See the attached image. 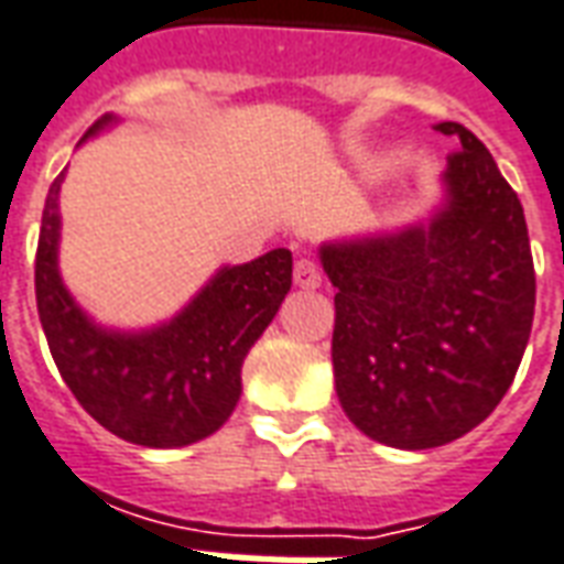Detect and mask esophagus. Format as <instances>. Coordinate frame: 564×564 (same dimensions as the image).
<instances>
[{"instance_id": "1", "label": "esophagus", "mask_w": 564, "mask_h": 564, "mask_svg": "<svg viewBox=\"0 0 564 564\" xmlns=\"http://www.w3.org/2000/svg\"><path fill=\"white\" fill-rule=\"evenodd\" d=\"M294 282L301 289H318L322 285V270L313 261H297L294 263Z\"/></svg>"}]
</instances>
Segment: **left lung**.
I'll return each mask as SVG.
<instances>
[{"instance_id": "1", "label": "left lung", "mask_w": 564, "mask_h": 564, "mask_svg": "<svg viewBox=\"0 0 564 564\" xmlns=\"http://www.w3.org/2000/svg\"><path fill=\"white\" fill-rule=\"evenodd\" d=\"M431 218L318 249L334 294V382L358 431L394 449L458 441L517 377L534 263L517 191L455 121Z\"/></svg>"}]
</instances>
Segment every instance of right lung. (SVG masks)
<instances>
[{"instance_id": "add662e5", "label": "right lung", "mask_w": 564, "mask_h": 564, "mask_svg": "<svg viewBox=\"0 0 564 564\" xmlns=\"http://www.w3.org/2000/svg\"><path fill=\"white\" fill-rule=\"evenodd\" d=\"M118 123L102 115L84 139ZM82 139V142H84ZM42 212L35 303L57 370L84 410L121 441L173 449L225 425L242 394V361L291 291V251L221 267L182 313L145 330L97 325L59 275V185Z\"/></svg>"}]
</instances>
